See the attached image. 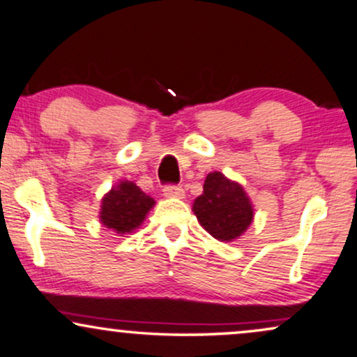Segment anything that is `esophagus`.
<instances>
[{
    "label": "esophagus",
    "mask_w": 357,
    "mask_h": 357,
    "mask_svg": "<svg viewBox=\"0 0 357 357\" xmlns=\"http://www.w3.org/2000/svg\"><path fill=\"white\" fill-rule=\"evenodd\" d=\"M163 194L166 197H183L184 189L178 184H168V186L163 188Z\"/></svg>",
    "instance_id": "esophagus-1"
}]
</instances>
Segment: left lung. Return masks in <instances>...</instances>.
<instances>
[{
  "instance_id": "left-lung-1",
  "label": "left lung",
  "mask_w": 357,
  "mask_h": 357,
  "mask_svg": "<svg viewBox=\"0 0 357 357\" xmlns=\"http://www.w3.org/2000/svg\"><path fill=\"white\" fill-rule=\"evenodd\" d=\"M192 211L202 227L222 242L242 236L254 219V209L241 184L229 181L218 171L207 174Z\"/></svg>"
}]
</instances>
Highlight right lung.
<instances>
[{
    "label": "right lung",
    "instance_id": "add662e5",
    "mask_svg": "<svg viewBox=\"0 0 357 357\" xmlns=\"http://www.w3.org/2000/svg\"><path fill=\"white\" fill-rule=\"evenodd\" d=\"M155 201L135 183L123 181L102 199L100 220L116 234L132 232L145 219Z\"/></svg>",
    "mask_w": 357,
    "mask_h": 357
}]
</instances>
